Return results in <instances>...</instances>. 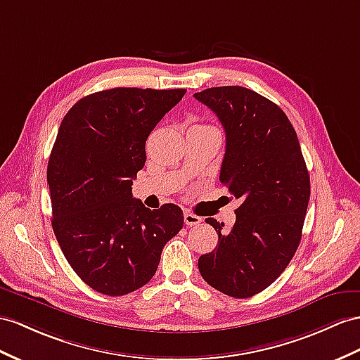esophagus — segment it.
Here are the masks:
<instances>
[{
  "label": "esophagus",
  "instance_id": "1",
  "mask_svg": "<svg viewBox=\"0 0 360 360\" xmlns=\"http://www.w3.org/2000/svg\"><path fill=\"white\" fill-rule=\"evenodd\" d=\"M184 222H186V225H188V226H196V225H199L202 222V217H199L196 214L190 213V211H187V213L184 214Z\"/></svg>",
  "mask_w": 360,
  "mask_h": 360
}]
</instances>
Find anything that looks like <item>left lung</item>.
<instances>
[{
	"label": "left lung",
	"instance_id": "1",
	"mask_svg": "<svg viewBox=\"0 0 360 360\" xmlns=\"http://www.w3.org/2000/svg\"><path fill=\"white\" fill-rule=\"evenodd\" d=\"M195 98L225 129L219 179L242 200L229 233L216 219H205L219 245L199 257V272L228 297L250 298L278 278L298 250L310 198L306 161L288 115L255 91L216 86Z\"/></svg>",
	"mask_w": 360,
	"mask_h": 360
}]
</instances>
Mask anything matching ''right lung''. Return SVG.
<instances>
[{"instance_id": "right-lung-1", "label": "right lung", "mask_w": 360, "mask_h": 360, "mask_svg": "<svg viewBox=\"0 0 360 360\" xmlns=\"http://www.w3.org/2000/svg\"><path fill=\"white\" fill-rule=\"evenodd\" d=\"M187 89L112 88L63 117L47 167L53 231L67 262L94 290L122 297L152 280L182 210L132 198L146 140Z\"/></svg>"}]
</instances>
